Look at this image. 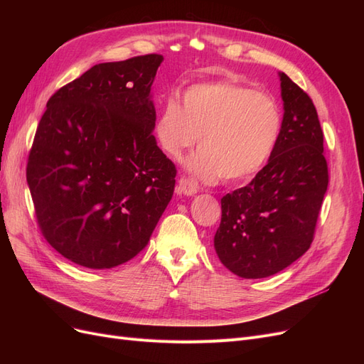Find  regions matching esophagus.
<instances>
[{
	"mask_svg": "<svg viewBox=\"0 0 364 364\" xmlns=\"http://www.w3.org/2000/svg\"><path fill=\"white\" fill-rule=\"evenodd\" d=\"M176 193L183 194V196H194L197 193V185L190 179L181 178L178 182V186H176Z\"/></svg>",
	"mask_w": 364,
	"mask_h": 364,
	"instance_id": "obj_1",
	"label": "esophagus"
}]
</instances>
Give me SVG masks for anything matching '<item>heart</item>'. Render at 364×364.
<instances>
[{
    "mask_svg": "<svg viewBox=\"0 0 364 364\" xmlns=\"http://www.w3.org/2000/svg\"><path fill=\"white\" fill-rule=\"evenodd\" d=\"M279 132L273 98L234 82L191 85L182 105L176 97L164 102L155 124L158 144L171 159H181L199 138L200 149L186 161V170L205 182L253 178L270 158Z\"/></svg>",
    "mask_w": 364,
    "mask_h": 364,
    "instance_id": "obj_1",
    "label": "heart"
}]
</instances>
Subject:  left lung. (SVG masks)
I'll return each instance as SVG.
<instances>
[{
	"label": "left lung",
	"mask_w": 364,
	"mask_h": 364,
	"mask_svg": "<svg viewBox=\"0 0 364 364\" xmlns=\"http://www.w3.org/2000/svg\"><path fill=\"white\" fill-rule=\"evenodd\" d=\"M278 74L284 102L278 142L255 178L223 197L214 237L218 259L246 279L272 277L310 249L328 188L316 107L287 74Z\"/></svg>",
	"instance_id": "obj_1"
}]
</instances>
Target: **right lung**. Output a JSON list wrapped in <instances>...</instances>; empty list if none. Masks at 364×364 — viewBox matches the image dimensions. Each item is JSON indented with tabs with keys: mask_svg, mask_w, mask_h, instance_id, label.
Masks as SVG:
<instances>
[{
	"mask_svg": "<svg viewBox=\"0 0 364 364\" xmlns=\"http://www.w3.org/2000/svg\"><path fill=\"white\" fill-rule=\"evenodd\" d=\"M161 54L94 65L54 94L27 164L43 237L87 269L144 249L174 191V164L153 136Z\"/></svg>",
	"mask_w": 364,
	"mask_h": 364,
	"instance_id": "right-lung-1",
	"label": "right lung"
}]
</instances>
